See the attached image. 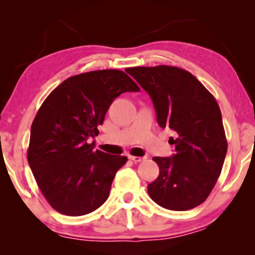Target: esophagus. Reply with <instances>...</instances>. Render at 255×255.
Listing matches in <instances>:
<instances>
[{
    "instance_id": "34e87169",
    "label": "esophagus",
    "mask_w": 255,
    "mask_h": 255,
    "mask_svg": "<svg viewBox=\"0 0 255 255\" xmlns=\"http://www.w3.org/2000/svg\"><path fill=\"white\" fill-rule=\"evenodd\" d=\"M128 159L131 160V161L133 162H141V161H145L146 160V156H134V155H128Z\"/></svg>"
}]
</instances>
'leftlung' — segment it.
Returning <instances> with one entry per match:
<instances>
[{"mask_svg":"<svg viewBox=\"0 0 255 255\" xmlns=\"http://www.w3.org/2000/svg\"><path fill=\"white\" fill-rule=\"evenodd\" d=\"M128 73L151 96L160 127L175 132L169 138L175 154L153 158L160 173L148 184L149 197L168 210L197 207L214 189L228 152L217 101L186 69L160 65Z\"/></svg>","mask_w":255,"mask_h":255,"instance_id":"left-lung-1","label":"left lung"}]
</instances>
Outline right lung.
I'll list each match as a JSON object with an SVG mask.
<instances>
[{
    "mask_svg": "<svg viewBox=\"0 0 255 255\" xmlns=\"http://www.w3.org/2000/svg\"><path fill=\"white\" fill-rule=\"evenodd\" d=\"M137 83L118 69L74 75L46 97L31 125L27 161L44 197L67 216L95 211L108 200L117 170L127 156L94 151L110 104Z\"/></svg>",
    "mask_w": 255,
    "mask_h": 255,
    "instance_id": "add662e5",
    "label": "right lung"
}]
</instances>
